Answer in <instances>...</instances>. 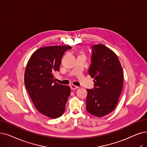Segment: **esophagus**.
I'll list each match as a JSON object with an SVG mask.
<instances>
[{
	"mask_svg": "<svg viewBox=\"0 0 147 147\" xmlns=\"http://www.w3.org/2000/svg\"><path fill=\"white\" fill-rule=\"evenodd\" d=\"M70 88H71V89H77L79 88L78 86H76V85H70Z\"/></svg>",
	"mask_w": 147,
	"mask_h": 147,
	"instance_id": "1",
	"label": "esophagus"
}]
</instances>
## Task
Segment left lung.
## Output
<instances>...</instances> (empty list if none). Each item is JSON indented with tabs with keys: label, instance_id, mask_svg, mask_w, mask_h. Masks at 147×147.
Masks as SVG:
<instances>
[{
	"label": "left lung",
	"instance_id": "obj_1",
	"mask_svg": "<svg viewBox=\"0 0 147 147\" xmlns=\"http://www.w3.org/2000/svg\"><path fill=\"white\" fill-rule=\"evenodd\" d=\"M92 63L89 74L95 88L86 89V110L92 115L103 117L115 108L123 86V68L117 55L103 44L92 47Z\"/></svg>",
	"mask_w": 147,
	"mask_h": 147
}]
</instances>
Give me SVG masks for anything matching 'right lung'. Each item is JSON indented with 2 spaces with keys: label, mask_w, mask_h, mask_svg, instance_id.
Wrapping results in <instances>:
<instances>
[{
  "label": "right lung",
  "mask_w": 147,
  "mask_h": 147,
  "mask_svg": "<svg viewBox=\"0 0 147 147\" xmlns=\"http://www.w3.org/2000/svg\"><path fill=\"white\" fill-rule=\"evenodd\" d=\"M69 46L38 49L29 59L24 72V84L36 110L52 119L61 117L71 93L68 86L55 82L53 73L59 71L62 56Z\"/></svg>",
  "instance_id": "add662e5"
}]
</instances>
